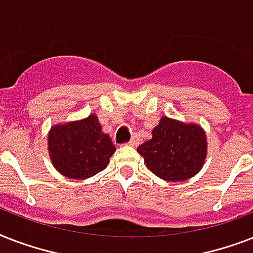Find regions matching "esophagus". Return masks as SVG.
<instances>
[{
	"label": "esophagus",
	"instance_id": "1",
	"mask_svg": "<svg viewBox=\"0 0 253 253\" xmlns=\"http://www.w3.org/2000/svg\"><path fill=\"white\" fill-rule=\"evenodd\" d=\"M138 144H139L138 136H132V138L130 139V142H128V146H131V147H136Z\"/></svg>",
	"mask_w": 253,
	"mask_h": 253
}]
</instances>
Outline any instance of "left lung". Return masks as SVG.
Returning <instances> with one entry per match:
<instances>
[{
	"instance_id": "8db88e82",
	"label": "left lung",
	"mask_w": 253,
	"mask_h": 253,
	"mask_svg": "<svg viewBox=\"0 0 253 253\" xmlns=\"http://www.w3.org/2000/svg\"><path fill=\"white\" fill-rule=\"evenodd\" d=\"M144 164L166 181H185L196 176L208 156V139L197 123L162 117L152 138L138 147Z\"/></svg>"
}]
</instances>
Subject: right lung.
I'll return each mask as SVG.
<instances>
[{
	"mask_svg": "<svg viewBox=\"0 0 253 253\" xmlns=\"http://www.w3.org/2000/svg\"><path fill=\"white\" fill-rule=\"evenodd\" d=\"M115 152L110 136L102 132L95 114L59 123L48 132V154L57 172L72 180H85L106 168Z\"/></svg>",
	"mask_w": 253,
	"mask_h": 253,
	"instance_id": "1",
	"label": "right lung"
}]
</instances>
